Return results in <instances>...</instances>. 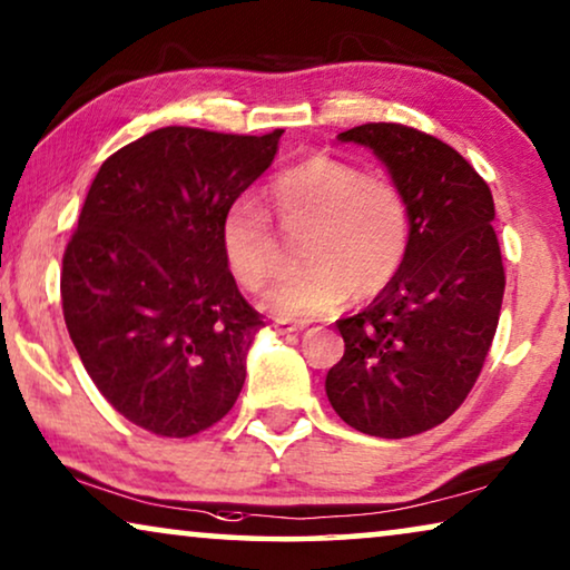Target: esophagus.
I'll return each mask as SVG.
<instances>
[{
  "mask_svg": "<svg viewBox=\"0 0 570 570\" xmlns=\"http://www.w3.org/2000/svg\"><path fill=\"white\" fill-rule=\"evenodd\" d=\"M272 326H275L277 334H295V332L306 330L308 324L306 322H285V318H277V322L272 324Z\"/></svg>",
  "mask_w": 570,
  "mask_h": 570,
  "instance_id": "obj_1",
  "label": "esophagus"
}]
</instances>
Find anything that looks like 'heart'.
<instances>
[{"instance_id": "heart-1", "label": "heart", "mask_w": 570, "mask_h": 570, "mask_svg": "<svg viewBox=\"0 0 570 570\" xmlns=\"http://www.w3.org/2000/svg\"><path fill=\"white\" fill-rule=\"evenodd\" d=\"M277 223L301 236L306 267L264 295L285 318H311L342 303L373 298L396 277L410 248V207L400 186L332 155H311L279 170L267 186ZM228 269L246 291H262L283 272L287 254L269 217L252 199L228 207L220 225Z\"/></svg>"}]
</instances>
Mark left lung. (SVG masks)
Returning a JSON list of instances; mask_svg holds the SVG:
<instances>
[{"label": "left lung", "mask_w": 570, "mask_h": 570, "mask_svg": "<svg viewBox=\"0 0 570 570\" xmlns=\"http://www.w3.org/2000/svg\"><path fill=\"white\" fill-rule=\"evenodd\" d=\"M337 139L373 150L402 189L410 248L392 283L337 322L345 355L326 373V396L355 431L407 439L454 415L495 337L505 275L493 194L425 131L379 121Z\"/></svg>", "instance_id": "left-lung-1"}]
</instances>
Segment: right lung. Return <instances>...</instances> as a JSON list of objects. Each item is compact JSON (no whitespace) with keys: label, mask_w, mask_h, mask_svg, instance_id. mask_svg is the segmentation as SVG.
<instances>
[{"label":"right lung","mask_w":570,"mask_h":570,"mask_svg":"<svg viewBox=\"0 0 570 570\" xmlns=\"http://www.w3.org/2000/svg\"><path fill=\"white\" fill-rule=\"evenodd\" d=\"M279 137H139L100 166L67 244L61 308L85 371L116 412L163 439L207 431L244 389L264 322L238 293L220 225Z\"/></svg>","instance_id":"add662e5"}]
</instances>
